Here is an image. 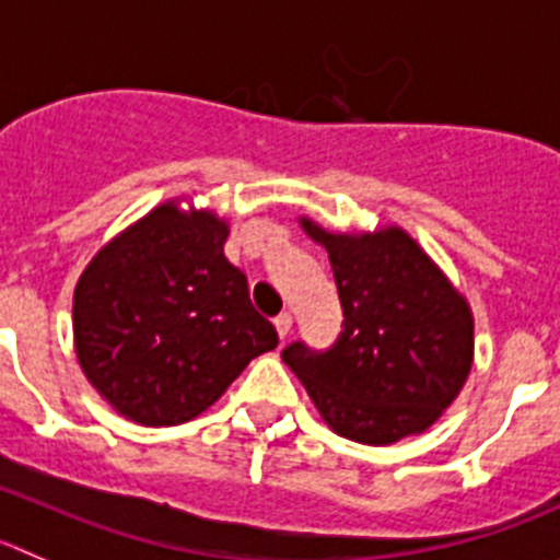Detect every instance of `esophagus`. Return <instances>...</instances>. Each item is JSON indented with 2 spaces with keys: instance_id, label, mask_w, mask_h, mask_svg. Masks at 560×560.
<instances>
[{
  "instance_id": "esophagus-1",
  "label": "esophagus",
  "mask_w": 560,
  "mask_h": 560,
  "mask_svg": "<svg viewBox=\"0 0 560 560\" xmlns=\"http://www.w3.org/2000/svg\"><path fill=\"white\" fill-rule=\"evenodd\" d=\"M273 323H276V331H279L281 339L290 337V331H292V315H290V312H281V315L276 317Z\"/></svg>"
}]
</instances>
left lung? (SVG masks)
Returning a JSON list of instances; mask_svg holds the SVG:
<instances>
[{
  "label": "left lung",
  "mask_w": 560,
  "mask_h": 560,
  "mask_svg": "<svg viewBox=\"0 0 560 560\" xmlns=\"http://www.w3.org/2000/svg\"><path fill=\"white\" fill-rule=\"evenodd\" d=\"M301 226L328 250L345 328L328 351L287 345L284 364L339 436L378 447L428 431L472 370L467 298L400 226Z\"/></svg>",
  "instance_id": "8db88e82"
}]
</instances>
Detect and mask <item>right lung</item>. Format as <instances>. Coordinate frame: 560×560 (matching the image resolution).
I'll return each mask as SVG.
<instances>
[{"mask_svg": "<svg viewBox=\"0 0 560 560\" xmlns=\"http://www.w3.org/2000/svg\"><path fill=\"white\" fill-rule=\"evenodd\" d=\"M209 209L154 207L109 240L74 290V348L93 389L138 425H179L279 345Z\"/></svg>", "mask_w": 560, "mask_h": 560, "instance_id": "right-lung-1", "label": "right lung"}]
</instances>
